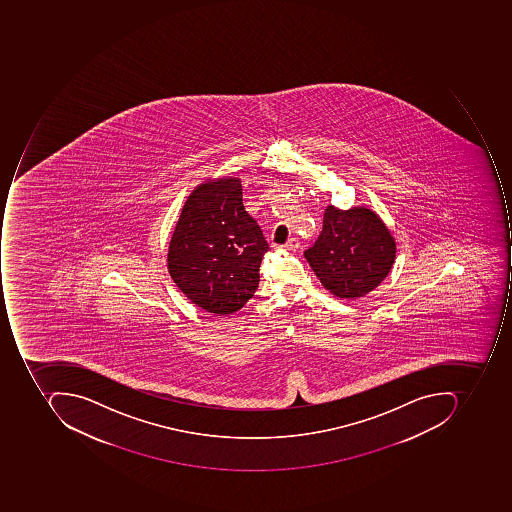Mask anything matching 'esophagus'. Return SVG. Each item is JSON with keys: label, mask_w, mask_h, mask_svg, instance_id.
Returning a JSON list of instances; mask_svg holds the SVG:
<instances>
[{"label": "esophagus", "mask_w": 512, "mask_h": 512, "mask_svg": "<svg viewBox=\"0 0 512 512\" xmlns=\"http://www.w3.org/2000/svg\"><path fill=\"white\" fill-rule=\"evenodd\" d=\"M284 248L288 249V251H297L300 248V240L298 238H291V240H288V243L284 244Z\"/></svg>", "instance_id": "1"}]
</instances>
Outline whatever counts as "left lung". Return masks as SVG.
<instances>
[{
	"label": "left lung",
	"mask_w": 512,
	"mask_h": 512,
	"mask_svg": "<svg viewBox=\"0 0 512 512\" xmlns=\"http://www.w3.org/2000/svg\"><path fill=\"white\" fill-rule=\"evenodd\" d=\"M395 240L380 217L366 206H328L323 231L304 252L324 288L340 300L374 291L388 277L395 260Z\"/></svg>",
	"instance_id": "obj_1"
}]
</instances>
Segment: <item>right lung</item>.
I'll use <instances>...</instances> for the list:
<instances>
[{
	"label": "right lung",
	"mask_w": 512,
	"mask_h": 512,
	"mask_svg": "<svg viewBox=\"0 0 512 512\" xmlns=\"http://www.w3.org/2000/svg\"><path fill=\"white\" fill-rule=\"evenodd\" d=\"M268 251L260 226L244 209L240 178H214L198 184L184 203L167 271L198 308L229 315L254 297Z\"/></svg>",
	"instance_id": "obj_1"
}]
</instances>
